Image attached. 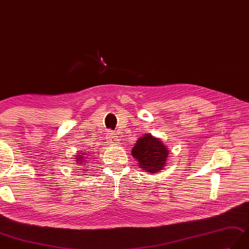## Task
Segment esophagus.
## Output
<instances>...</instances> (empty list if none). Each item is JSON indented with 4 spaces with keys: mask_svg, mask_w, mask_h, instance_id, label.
Instances as JSON below:
<instances>
[{
    "mask_svg": "<svg viewBox=\"0 0 249 249\" xmlns=\"http://www.w3.org/2000/svg\"><path fill=\"white\" fill-rule=\"evenodd\" d=\"M107 140H108V143L110 144V145H115V144L119 143V137L115 135L114 132L109 131L108 136H107Z\"/></svg>",
    "mask_w": 249,
    "mask_h": 249,
    "instance_id": "esophagus-1",
    "label": "esophagus"
}]
</instances>
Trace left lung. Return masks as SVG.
Returning a JSON list of instances; mask_svg holds the SVG:
<instances>
[{
  "label": "left lung",
  "mask_w": 249,
  "mask_h": 249,
  "mask_svg": "<svg viewBox=\"0 0 249 249\" xmlns=\"http://www.w3.org/2000/svg\"><path fill=\"white\" fill-rule=\"evenodd\" d=\"M169 149L161 139L145 134L137 140L131 149V155L140 169L151 174L162 171L167 162Z\"/></svg>",
  "instance_id": "1"
}]
</instances>
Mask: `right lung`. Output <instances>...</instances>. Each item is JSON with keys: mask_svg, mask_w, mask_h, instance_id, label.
I'll return each mask as SVG.
<instances>
[{"mask_svg": "<svg viewBox=\"0 0 249 249\" xmlns=\"http://www.w3.org/2000/svg\"><path fill=\"white\" fill-rule=\"evenodd\" d=\"M88 154L87 153H85V151H77V155L75 156V158H74V160H75V164L76 165H80V167H82V169H79V170H84V171H87V170H85V169H88V167H84V166H87L88 164L87 163H84L85 161H86V159L88 158ZM85 173H88V172H85Z\"/></svg>", "mask_w": 249, "mask_h": 249, "instance_id": "add662e5", "label": "right lung"}]
</instances>
